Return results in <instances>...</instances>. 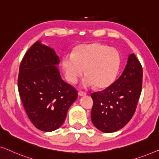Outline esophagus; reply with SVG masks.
Segmentation results:
<instances>
[{"label": "esophagus", "instance_id": "1", "mask_svg": "<svg viewBox=\"0 0 159 159\" xmlns=\"http://www.w3.org/2000/svg\"><path fill=\"white\" fill-rule=\"evenodd\" d=\"M78 95H79V96H81V97H82V96H85L86 95V93H84V92H83V91H79V92H78Z\"/></svg>", "mask_w": 159, "mask_h": 159}]
</instances>
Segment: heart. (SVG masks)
I'll use <instances>...</instances> for the list:
<instances>
[{"instance_id": "1", "label": "heart", "mask_w": 159, "mask_h": 159, "mask_svg": "<svg viewBox=\"0 0 159 159\" xmlns=\"http://www.w3.org/2000/svg\"><path fill=\"white\" fill-rule=\"evenodd\" d=\"M121 58L117 50L100 43L79 45L73 54L62 59V68L67 80L75 83L85 69L86 76L82 86L95 84L99 89L110 86L116 79L120 68Z\"/></svg>"}]
</instances>
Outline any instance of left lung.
<instances>
[{
	"label": "left lung",
	"mask_w": 159,
	"mask_h": 159,
	"mask_svg": "<svg viewBox=\"0 0 159 159\" xmlns=\"http://www.w3.org/2000/svg\"><path fill=\"white\" fill-rule=\"evenodd\" d=\"M143 68L134 53L128 56L125 70L119 79L101 92L91 94L93 106L91 119L105 133L119 130L135 112L143 83Z\"/></svg>",
	"instance_id": "1"
}]
</instances>
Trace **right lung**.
<instances>
[{
    "label": "right lung",
    "instance_id": "1",
    "mask_svg": "<svg viewBox=\"0 0 159 159\" xmlns=\"http://www.w3.org/2000/svg\"><path fill=\"white\" fill-rule=\"evenodd\" d=\"M59 58L51 47L37 41L19 66L18 89L28 117L38 129L52 132L64 124L77 91L61 79Z\"/></svg>",
    "mask_w": 159,
    "mask_h": 159
}]
</instances>
